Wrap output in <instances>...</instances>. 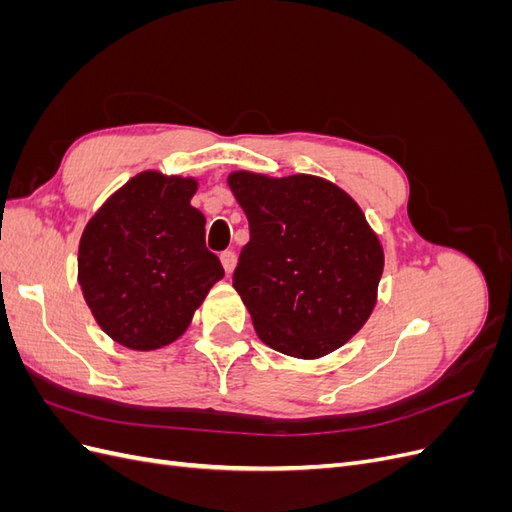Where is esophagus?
Returning <instances> with one entry per match:
<instances>
[{
	"label": "esophagus",
	"mask_w": 512,
	"mask_h": 512,
	"mask_svg": "<svg viewBox=\"0 0 512 512\" xmlns=\"http://www.w3.org/2000/svg\"><path fill=\"white\" fill-rule=\"evenodd\" d=\"M220 260H222V265H224L226 273L235 271V267H237V254H235V252H232V250L222 252V254H220Z\"/></svg>",
	"instance_id": "esophagus-1"
}]
</instances>
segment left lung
Wrapping results in <instances>:
<instances>
[{
    "label": "left lung",
    "mask_w": 512,
    "mask_h": 512,
    "mask_svg": "<svg viewBox=\"0 0 512 512\" xmlns=\"http://www.w3.org/2000/svg\"><path fill=\"white\" fill-rule=\"evenodd\" d=\"M250 222L232 286L273 350L318 359L359 333L376 305L384 256L354 200L337 185L294 175H230Z\"/></svg>",
    "instance_id": "obj_1"
}]
</instances>
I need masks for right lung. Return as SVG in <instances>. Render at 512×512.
I'll return each instance as SVG.
<instances>
[{
	"label": "right lung",
	"instance_id": "1",
	"mask_svg": "<svg viewBox=\"0 0 512 512\" xmlns=\"http://www.w3.org/2000/svg\"><path fill=\"white\" fill-rule=\"evenodd\" d=\"M194 179L141 173L106 200L79 245V282L106 335L132 350L175 342L222 280Z\"/></svg>",
	"mask_w": 512,
	"mask_h": 512
}]
</instances>
